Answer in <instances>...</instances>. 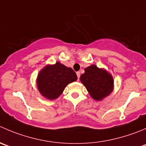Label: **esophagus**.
<instances>
[{"label": "esophagus", "instance_id": "1", "mask_svg": "<svg viewBox=\"0 0 146 146\" xmlns=\"http://www.w3.org/2000/svg\"><path fill=\"white\" fill-rule=\"evenodd\" d=\"M76 75H77V76H78V80H79V78H80V72H77V73H76Z\"/></svg>", "mask_w": 146, "mask_h": 146}]
</instances>
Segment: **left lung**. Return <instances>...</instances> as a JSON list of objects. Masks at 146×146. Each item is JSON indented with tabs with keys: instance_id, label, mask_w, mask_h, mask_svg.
<instances>
[{
	"instance_id": "1",
	"label": "left lung",
	"mask_w": 146,
	"mask_h": 146,
	"mask_svg": "<svg viewBox=\"0 0 146 146\" xmlns=\"http://www.w3.org/2000/svg\"><path fill=\"white\" fill-rule=\"evenodd\" d=\"M80 80L87 89L92 98L100 101L108 96L114 88L113 76L104 68L91 65L84 69Z\"/></svg>"
}]
</instances>
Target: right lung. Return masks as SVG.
<instances>
[{
	"instance_id": "right-lung-1",
	"label": "right lung",
	"mask_w": 146,
	"mask_h": 146,
	"mask_svg": "<svg viewBox=\"0 0 146 146\" xmlns=\"http://www.w3.org/2000/svg\"><path fill=\"white\" fill-rule=\"evenodd\" d=\"M78 79L71 68L66 67L60 62L46 65L40 70L36 79L38 90L42 96L48 100L58 98L65 88Z\"/></svg>"
}]
</instances>
